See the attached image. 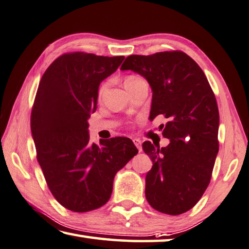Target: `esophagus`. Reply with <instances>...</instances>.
I'll use <instances>...</instances> for the list:
<instances>
[{"label": "esophagus", "instance_id": "esophagus-1", "mask_svg": "<svg viewBox=\"0 0 249 249\" xmlns=\"http://www.w3.org/2000/svg\"><path fill=\"white\" fill-rule=\"evenodd\" d=\"M133 143H134V145L137 146V149L141 152L142 151V142L140 139H133Z\"/></svg>", "mask_w": 249, "mask_h": 249}]
</instances>
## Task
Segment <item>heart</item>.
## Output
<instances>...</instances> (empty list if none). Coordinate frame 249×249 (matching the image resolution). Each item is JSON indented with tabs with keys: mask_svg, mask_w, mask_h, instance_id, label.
Segmentation results:
<instances>
[{
	"mask_svg": "<svg viewBox=\"0 0 249 249\" xmlns=\"http://www.w3.org/2000/svg\"><path fill=\"white\" fill-rule=\"evenodd\" d=\"M139 78H140V77L136 76V75H129V76H127V77H125V80H124V86L130 84V83H132V82H134V81L139 80ZM108 86H109V81L104 82L103 84L99 86V89H98V97H99V98H102L103 96H104V94L106 93Z\"/></svg>",
	"mask_w": 249,
	"mask_h": 249,
	"instance_id": "obj_1",
	"label": "heart"
}]
</instances>
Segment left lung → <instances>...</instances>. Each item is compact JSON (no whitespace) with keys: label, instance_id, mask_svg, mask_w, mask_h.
<instances>
[{"label":"left lung","instance_id":"left-lung-1","mask_svg":"<svg viewBox=\"0 0 249 249\" xmlns=\"http://www.w3.org/2000/svg\"><path fill=\"white\" fill-rule=\"evenodd\" d=\"M121 70L144 76L153 91L150 119L168 122L166 147L143 143L153 166L146 174L145 197L165 214L178 215L196 206L210 184L219 152V108L201 68L179 50L127 56Z\"/></svg>","mask_w":249,"mask_h":249}]
</instances>
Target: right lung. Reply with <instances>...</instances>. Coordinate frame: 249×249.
<instances>
[{
  "label": "right lung",
  "instance_id": "obj_1",
  "mask_svg": "<svg viewBox=\"0 0 249 249\" xmlns=\"http://www.w3.org/2000/svg\"><path fill=\"white\" fill-rule=\"evenodd\" d=\"M124 56L68 52L58 56L39 83L30 116L38 163L61 206L89 212L106 203L116 173L138 154L128 138L91 145L89 113L97 108L100 82Z\"/></svg>",
  "mask_w": 249,
  "mask_h": 249
}]
</instances>
